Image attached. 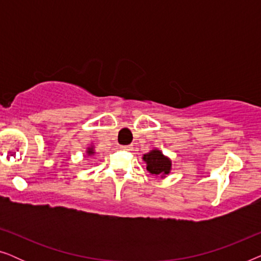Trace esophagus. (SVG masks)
<instances>
[{
    "instance_id": "esophagus-1",
    "label": "esophagus",
    "mask_w": 261,
    "mask_h": 261,
    "mask_svg": "<svg viewBox=\"0 0 261 261\" xmlns=\"http://www.w3.org/2000/svg\"><path fill=\"white\" fill-rule=\"evenodd\" d=\"M121 149H124V151H129V149H132V145H122V146H121Z\"/></svg>"
}]
</instances>
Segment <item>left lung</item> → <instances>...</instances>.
<instances>
[{
    "label": "left lung",
    "mask_w": 261,
    "mask_h": 261,
    "mask_svg": "<svg viewBox=\"0 0 261 261\" xmlns=\"http://www.w3.org/2000/svg\"><path fill=\"white\" fill-rule=\"evenodd\" d=\"M144 162L147 164V171L152 174H169L171 170V160L166 158L158 149H153L144 154Z\"/></svg>",
    "instance_id": "left-lung-1"
}]
</instances>
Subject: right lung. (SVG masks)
<instances>
[{
	"label": "right lung",
	"instance_id": "obj_1",
	"mask_svg": "<svg viewBox=\"0 0 261 261\" xmlns=\"http://www.w3.org/2000/svg\"><path fill=\"white\" fill-rule=\"evenodd\" d=\"M87 152H88V154H89V155H92V154H94V153H95V152H94V149H92V148H88V151H87Z\"/></svg>",
	"mask_w": 261,
	"mask_h": 261
}]
</instances>
